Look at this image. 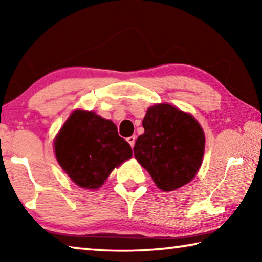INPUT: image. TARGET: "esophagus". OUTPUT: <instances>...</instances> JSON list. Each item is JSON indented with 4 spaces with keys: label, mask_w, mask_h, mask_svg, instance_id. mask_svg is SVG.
<instances>
[{
    "label": "esophagus",
    "mask_w": 262,
    "mask_h": 262,
    "mask_svg": "<svg viewBox=\"0 0 262 262\" xmlns=\"http://www.w3.org/2000/svg\"><path fill=\"white\" fill-rule=\"evenodd\" d=\"M135 141H136V136H135V135H132V136H129V137H127V142L130 144L132 148L134 147Z\"/></svg>",
    "instance_id": "1"
}]
</instances>
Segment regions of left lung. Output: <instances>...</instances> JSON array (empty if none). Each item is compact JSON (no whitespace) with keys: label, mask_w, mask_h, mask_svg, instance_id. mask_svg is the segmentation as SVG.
<instances>
[{"label":"left lung","mask_w":262,"mask_h":262,"mask_svg":"<svg viewBox=\"0 0 262 262\" xmlns=\"http://www.w3.org/2000/svg\"><path fill=\"white\" fill-rule=\"evenodd\" d=\"M134 155L157 187L170 192L188 184L202 164L205 133L192 114L170 104L149 107Z\"/></svg>","instance_id":"left-lung-1"}]
</instances>
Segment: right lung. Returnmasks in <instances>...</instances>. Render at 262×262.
Returning a JSON list of instances; mask_svg holds the SVG:
<instances>
[{"instance_id":"1","label":"right lung","mask_w":262,"mask_h":262,"mask_svg":"<svg viewBox=\"0 0 262 262\" xmlns=\"http://www.w3.org/2000/svg\"><path fill=\"white\" fill-rule=\"evenodd\" d=\"M54 151L62 170L86 189L99 188L111 172L133 155L112 121L84 110L70 114L55 137Z\"/></svg>"}]
</instances>
